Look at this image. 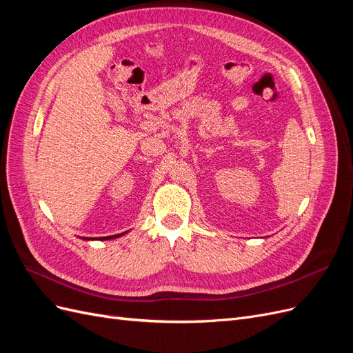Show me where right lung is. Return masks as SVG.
<instances>
[{"mask_svg":"<svg viewBox=\"0 0 353 353\" xmlns=\"http://www.w3.org/2000/svg\"><path fill=\"white\" fill-rule=\"evenodd\" d=\"M116 237H119V234H117V236H110V237H101V240H110V239H116ZM85 240H91V239H85ZM94 240V239H92ZM100 240V239H99Z\"/></svg>","mask_w":353,"mask_h":353,"instance_id":"right-lung-1","label":"right lung"}]
</instances>
